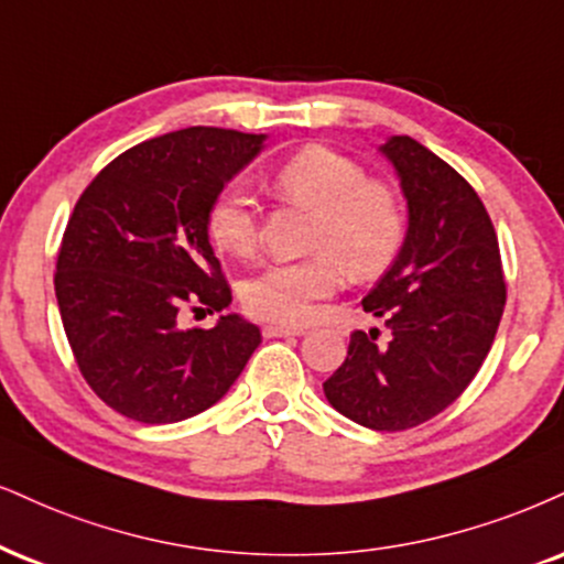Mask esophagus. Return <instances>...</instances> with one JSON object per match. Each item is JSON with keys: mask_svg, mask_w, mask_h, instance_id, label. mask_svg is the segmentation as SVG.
I'll list each match as a JSON object with an SVG mask.
<instances>
[{"mask_svg": "<svg viewBox=\"0 0 564 564\" xmlns=\"http://www.w3.org/2000/svg\"><path fill=\"white\" fill-rule=\"evenodd\" d=\"M301 335H305V326H290V324L263 326V337H301Z\"/></svg>", "mask_w": 564, "mask_h": 564, "instance_id": "esophagus-1", "label": "esophagus"}]
</instances>
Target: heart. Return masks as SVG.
I'll return each instance as SVG.
<instances>
[{
  "label": "heart",
  "instance_id": "1",
  "mask_svg": "<svg viewBox=\"0 0 564 564\" xmlns=\"http://www.w3.org/2000/svg\"><path fill=\"white\" fill-rule=\"evenodd\" d=\"M271 191L284 200L316 208L308 248L301 261L269 263L240 288L250 316L301 324L316 303L343 288L345 276L371 280L392 267L405 242V208L381 180L366 177L356 159L311 143L284 159L271 175ZM206 235L219 250L250 256L259 246V214L240 185L221 187L206 208Z\"/></svg>",
  "mask_w": 564,
  "mask_h": 564
}]
</instances>
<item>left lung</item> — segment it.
<instances>
[{
  "mask_svg": "<svg viewBox=\"0 0 564 564\" xmlns=\"http://www.w3.org/2000/svg\"><path fill=\"white\" fill-rule=\"evenodd\" d=\"M408 198V235L364 297L379 329L350 335L324 381L329 405L373 431L421 426L468 389L489 356L507 284L495 225L474 185L408 135L381 145Z\"/></svg>",
  "mask_w": 564,
  "mask_h": 564,
  "instance_id": "1",
  "label": "left lung"
}]
</instances>
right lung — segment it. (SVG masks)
Instances as JSON below:
<instances>
[{
  "label": "right lung",
  "instance_id": "add662e5",
  "mask_svg": "<svg viewBox=\"0 0 564 564\" xmlns=\"http://www.w3.org/2000/svg\"><path fill=\"white\" fill-rule=\"evenodd\" d=\"M263 135L185 128L143 141L90 180L62 235L54 293L86 384L141 423H177L225 398L261 345L259 326L185 311L232 303L206 208L261 151Z\"/></svg>",
  "mask_w": 564,
  "mask_h": 564
}]
</instances>
